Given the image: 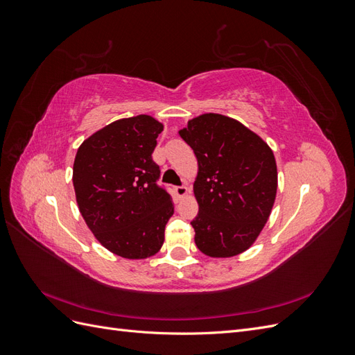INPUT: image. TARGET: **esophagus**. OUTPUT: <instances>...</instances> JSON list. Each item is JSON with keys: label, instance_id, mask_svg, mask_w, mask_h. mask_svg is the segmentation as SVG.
I'll use <instances>...</instances> for the list:
<instances>
[{"label": "esophagus", "instance_id": "1", "mask_svg": "<svg viewBox=\"0 0 355 355\" xmlns=\"http://www.w3.org/2000/svg\"><path fill=\"white\" fill-rule=\"evenodd\" d=\"M175 192L179 198H182L188 194V188L184 185H178V187H175Z\"/></svg>", "mask_w": 355, "mask_h": 355}]
</instances>
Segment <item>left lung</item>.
<instances>
[{
  "mask_svg": "<svg viewBox=\"0 0 355 355\" xmlns=\"http://www.w3.org/2000/svg\"><path fill=\"white\" fill-rule=\"evenodd\" d=\"M198 161L191 222L198 249L211 257L240 254L254 243L274 206L275 158L262 139L237 120L204 114L179 132Z\"/></svg>",
  "mask_w": 355,
  "mask_h": 355,
  "instance_id": "obj_1",
  "label": "left lung"
}]
</instances>
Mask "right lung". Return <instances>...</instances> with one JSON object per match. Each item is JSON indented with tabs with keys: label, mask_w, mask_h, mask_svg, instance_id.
<instances>
[{
	"label": "right lung",
	"mask_w": 355,
	"mask_h": 355,
	"mask_svg": "<svg viewBox=\"0 0 355 355\" xmlns=\"http://www.w3.org/2000/svg\"><path fill=\"white\" fill-rule=\"evenodd\" d=\"M163 124L149 115L114 121L81 144L72 182L87 227L110 252L145 259L164 243L175 206L153 159Z\"/></svg>",
	"instance_id": "right-lung-1"
}]
</instances>
